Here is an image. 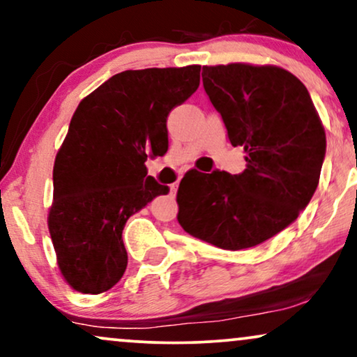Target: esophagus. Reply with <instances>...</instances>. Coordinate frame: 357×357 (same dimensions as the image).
Masks as SVG:
<instances>
[{"mask_svg":"<svg viewBox=\"0 0 357 357\" xmlns=\"http://www.w3.org/2000/svg\"><path fill=\"white\" fill-rule=\"evenodd\" d=\"M169 189H171V194H173V196H176V192H178V184H171Z\"/></svg>","mask_w":357,"mask_h":357,"instance_id":"34e87169","label":"esophagus"}]
</instances>
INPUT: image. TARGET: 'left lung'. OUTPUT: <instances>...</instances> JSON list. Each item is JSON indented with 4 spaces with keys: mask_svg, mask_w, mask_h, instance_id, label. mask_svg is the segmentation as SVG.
I'll return each instance as SVG.
<instances>
[{
    "mask_svg": "<svg viewBox=\"0 0 357 357\" xmlns=\"http://www.w3.org/2000/svg\"><path fill=\"white\" fill-rule=\"evenodd\" d=\"M202 83L230 144L243 146L246 169L184 178L178 222L218 248H251L308 206L325 160V129L303 83L279 66H202Z\"/></svg>",
    "mask_w": 357,
    "mask_h": 357,
    "instance_id": "obj_1",
    "label": "left lung"
}]
</instances>
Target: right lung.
Here are the masks:
<instances>
[{
	"mask_svg": "<svg viewBox=\"0 0 357 357\" xmlns=\"http://www.w3.org/2000/svg\"><path fill=\"white\" fill-rule=\"evenodd\" d=\"M201 66L127 70L83 99L54 165L49 230L59 268L75 291L101 294L127 268L122 230L169 188L146 176L168 151L166 119L191 98Z\"/></svg>",
	"mask_w": 357,
	"mask_h": 357,
	"instance_id": "right-lung-1",
	"label": "right lung"
}]
</instances>
